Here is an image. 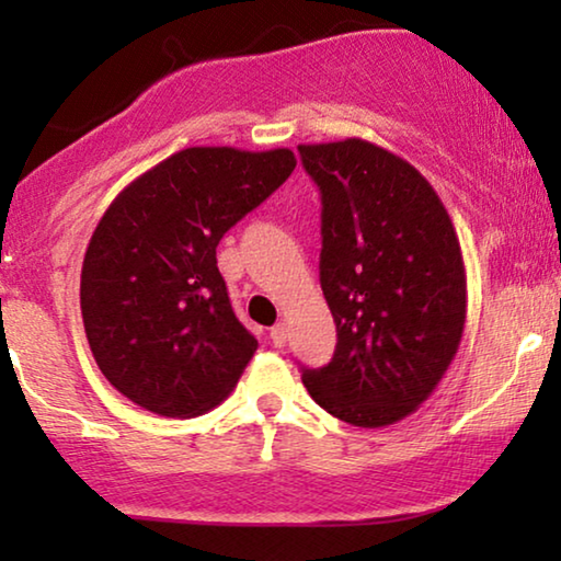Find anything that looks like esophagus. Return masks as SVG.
Segmentation results:
<instances>
[{
  "instance_id": "1",
  "label": "esophagus",
  "mask_w": 561,
  "mask_h": 561,
  "mask_svg": "<svg viewBox=\"0 0 561 561\" xmlns=\"http://www.w3.org/2000/svg\"><path fill=\"white\" fill-rule=\"evenodd\" d=\"M286 336H288L286 324H275L271 329V342L275 344V347H283V344H286Z\"/></svg>"
}]
</instances>
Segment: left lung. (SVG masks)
I'll return each instance as SVG.
<instances>
[{
  "label": "left lung",
  "instance_id": "left-lung-1",
  "mask_svg": "<svg viewBox=\"0 0 561 561\" xmlns=\"http://www.w3.org/2000/svg\"><path fill=\"white\" fill-rule=\"evenodd\" d=\"M321 194L319 280L336 324L309 396L352 426L396 424L434 393L465 332L462 250L444 204L378 145H298Z\"/></svg>",
  "mask_w": 561,
  "mask_h": 561
}]
</instances>
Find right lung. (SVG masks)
I'll use <instances>...</instances> for the list:
<instances>
[{
  "mask_svg": "<svg viewBox=\"0 0 561 561\" xmlns=\"http://www.w3.org/2000/svg\"><path fill=\"white\" fill-rule=\"evenodd\" d=\"M294 168L286 148H186L110 204L83 257L81 317L122 396L188 419L232 393L257 340L234 317L217 244Z\"/></svg>",
  "mask_w": 561,
  "mask_h": 561,
  "instance_id": "right-lung-1",
  "label": "right lung"
}]
</instances>
